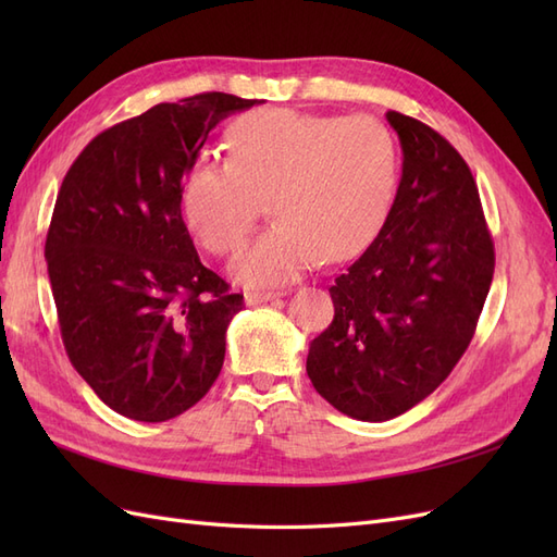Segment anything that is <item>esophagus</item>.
Masks as SVG:
<instances>
[{
    "label": "esophagus",
    "instance_id": "1",
    "mask_svg": "<svg viewBox=\"0 0 557 557\" xmlns=\"http://www.w3.org/2000/svg\"><path fill=\"white\" fill-rule=\"evenodd\" d=\"M278 297H281V293H246L244 301L248 307H252V305H264V301H272Z\"/></svg>",
    "mask_w": 557,
    "mask_h": 557
}]
</instances>
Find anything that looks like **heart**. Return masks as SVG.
Returning a JSON list of instances; mask_svg holds the SVG:
<instances>
[{"label": "heart", "mask_w": 557, "mask_h": 557, "mask_svg": "<svg viewBox=\"0 0 557 557\" xmlns=\"http://www.w3.org/2000/svg\"><path fill=\"white\" fill-rule=\"evenodd\" d=\"M230 162L199 160L183 178L185 227L215 256L237 250L262 199L274 225L232 262L248 288H276L320 260H348L372 242L393 207L397 153L369 115L260 111L227 134Z\"/></svg>", "instance_id": "b5f03b06"}]
</instances>
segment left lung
Listing matches in <instances>:
<instances>
[{"instance_id": "obj_1", "label": "left lung", "mask_w": 557, "mask_h": 557, "mask_svg": "<svg viewBox=\"0 0 557 557\" xmlns=\"http://www.w3.org/2000/svg\"><path fill=\"white\" fill-rule=\"evenodd\" d=\"M401 178L379 237L330 288L334 320L307 374L336 411L383 423L423 401L474 336L495 248L467 162L440 132L385 113Z\"/></svg>"}]
</instances>
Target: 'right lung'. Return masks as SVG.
Here are the masks:
<instances>
[{"instance_id":"obj_1","label":"right lung","mask_w":557,"mask_h":557,"mask_svg":"<svg viewBox=\"0 0 557 557\" xmlns=\"http://www.w3.org/2000/svg\"><path fill=\"white\" fill-rule=\"evenodd\" d=\"M252 104L225 92L158 104L97 134L62 181L46 237L62 342L125 418H176L221 374L244 295L199 262L181 181L209 132Z\"/></svg>"}]
</instances>
